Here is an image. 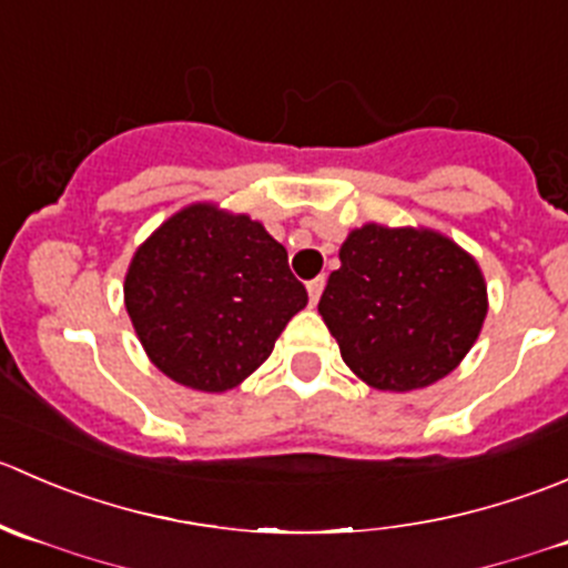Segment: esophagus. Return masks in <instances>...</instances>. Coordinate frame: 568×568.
Masks as SVG:
<instances>
[{
  "label": "esophagus",
  "mask_w": 568,
  "mask_h": 568,
  "mask_svg": "<svg viewBox=\"0 0 568 568\" xmlns=\"http://www.w3.org/2000/svg\"><path fill=\"white\" fill-rule=\"evenodd\" d=\"M306 290H308V301H312V306H314V303L320 301V295H323V290H325V276L312 278V282L306 284Z\"/></svg>",
  "instance_id": "1"
}]
</instances>
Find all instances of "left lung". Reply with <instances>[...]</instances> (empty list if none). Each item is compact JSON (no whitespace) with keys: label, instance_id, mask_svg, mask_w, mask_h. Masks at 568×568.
<instances>
[{"label":"left lung","instance_id":"8db88e82","mask_svg":"<svg viewBox=\"0 0 568 568\" xmlns=\"http://www.w3.org/2000/svg\"><path fill=\"white\" fill-rule=\"evenodd\" d=\"M317 308L347 367L373 389L445 378L475 345L486 284L475 260L436 232L356 229Z\"/></svg>","mask_w":568,"mask_h":568}]
</instances>
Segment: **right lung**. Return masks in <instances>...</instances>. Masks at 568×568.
Masks as SVG:
<instances>
[{"mask_svg":"<svg viewBox=\"0 0 568 568\" xmlns=\"http://www.w3.org/2000/svg\"><path fill=\"white\" fill-rule=\"evenodd\" d=\"M123 297L151 362L201 392L248 378L308 301L262 223L206 204L182 210L140 245Z\"/></svg>","mask_w":568,"mask_h":568,"instance_id":"right-lung-1","label":"right lung"}]
</instances>
